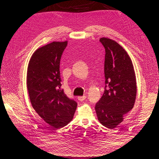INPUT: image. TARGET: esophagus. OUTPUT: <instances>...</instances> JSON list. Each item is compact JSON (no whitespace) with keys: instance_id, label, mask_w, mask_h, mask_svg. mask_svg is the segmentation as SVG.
Wrapping results in <instances>:
<instances>
[{"instance_id":"34e87169","label":"esophagus","mask_w":159,"mask_h":159,"mask_svg":"<svg viewBox=\"0 0 159 159\" xmlns=\"http://www.w3.org/2000/svg\"><path fill=\"white\" fill-rule=\"evenodd\" d=\"M86 99V96H79L78 97V100H79V101H80V102H82V101L85 100Z\"/></svg>"}]
</instances>
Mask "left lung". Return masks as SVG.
<instances>
[{"label":"left lung","mask_w":159,"mask_h":159,"mask_svg":"<svg viewBox=\"0 0 159 159\" xmlns=\"http://www.w3.org/2000/svg\"><path fill=\"white\" fill-rule=\"evenodd\" d=\"M105 48L104 92L95 107L98 119L111 129L124 120L125 114L134 107L137 96L135 72L131 59L114 40L101 38Z\"/></svg>","instance_id":"obj_1"}]
</instances>
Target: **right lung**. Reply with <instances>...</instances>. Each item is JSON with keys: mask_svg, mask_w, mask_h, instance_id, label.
I'll return each instance as SVG.
<instances>
[{"mask_svg": "<svg viewBox=\"0 0 159 159\" xmlns=\"http://www.w3.org/2000/svg\"><path fill=\"white\" fill-rule=\"evenodd\" d=\"M67 41L52 42L33 52L29 62L26 87L32 107L54 129L66 126L77 107L61 89L59 66Z\"/></svg>", "mask_w": 159, "mask_h": 159, "instance_id": "add662e5", "label": "right lung"}]
</instances>
